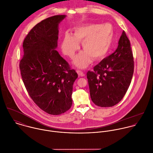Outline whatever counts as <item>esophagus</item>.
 Returning a JSON list of instances; mask_svg holds the SVG:
<instances>
[{
	"label": "esophagus",
	"mask_w": 153,
	"mask_h": 153,
	"mask_svg": "<svg viewBox=\"0 0 153 153\" xmlns=\"http://www.w3.org/2000/svg\"><path fill=\"white\" fill-rule=\"evenodd\" d=\"M76 72L77 73L78 75L80 76H84V73L80 69H77L76 70Z\"/></svg>",
	"instance_id": "obj_1"
}]
</instances>
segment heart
I'll use <instances>...</instances> for the list:
<instances>
[{
    "label": "heart",
    "mask_w": 153,
    "mask_h": 153,
    "mask_svg": "<svg viewBox=\"0 0 153 153\" xmlns=\"http://www.w3.org/2000/svg\"><path fill=\"white\" fill-rule=\"evenodd\" d=\"M113 39L114 29L110 24H91L76 27L73 35L65 33L61 49L65 55L73 58L79 49V42H82L85 51L75 57L73 62L80 68H85L91 64V57L94 59L104 57L111 48Z\"/></svg>",
    "instance_id": "1"
}]
</instances>
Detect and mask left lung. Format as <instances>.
I'll return each instance as SVG.
<instances>
[{"mask_svg": "<svg viewBox=\"0 0 153 153\" xmlns=\"http://www.w3.org/2000/svg\"><path fill=\"white\" fill-rule=\"evenodd\" d=\"M130 42L125 31L115 52L95 65L86 75L93 103L100 107H112L123 98L134 71Z\"/></svg>", "mask_w": 153, "mask_h": 153, "instance_id": "left-lung-1", "label": "left lung"}]
</instances>
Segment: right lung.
<instances>
[{"label": "right lung", "mask_w": 153, "mask_h": 153, "mask_svg": "<svg viewBox=\"0 0 153 153\" xmlns=\"http://www.w3.org/2000/svg\"><path fill=\"white\" fill-rule=\"evenodd\" d=\"M65 17V15L48 17L28 32L19 64L29 96L41 110L53 115L64 114L71 107L73 85L78 77L55 50L58 24Z\"/></svg>", "instance_id": "add662e5"}]
</instances>
